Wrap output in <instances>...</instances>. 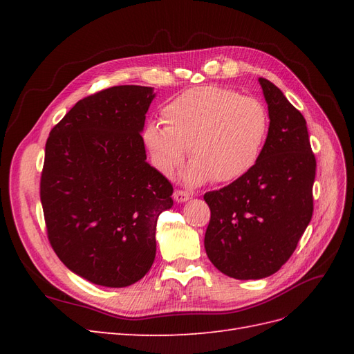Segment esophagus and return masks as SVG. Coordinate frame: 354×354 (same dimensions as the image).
<instances>
[{
  "label": "esophagus",
  "instance_id": "esophagus-1",
  "mask_svg": "<svg viewBox=\"0 0 354 354\" xmlns=\"http://www.w3.org/2000/svg\"><path fill=\"white\" fill-rule=\"evenodd\" d=\"M192 198V195L189 194V192H186V190H176L174 192V199H176V202H186V201H189Z\"/></svg>",
  "mask_w": 354,
  "mask_h": 354
}]
</instances>
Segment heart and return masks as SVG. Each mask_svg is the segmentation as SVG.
Listing matches in <instances>:
<instances>
[{"instance_id": "heart-1", "label": "heart", "mask_w": 354, "mask_h": 354, "mask_svg": "<svg viewBox=\"0 0 354 354\" xmlns=\"http://www.w3.org/2000/svg\"><path fill=\"white\" fill-rule=\"evenodd\" d=\"M149 121L143 140L153 165L171 174L187 153L194 159L183 178L201 185L234 181L259 162L269 134V113L255 97L220 85H202L181 93Z\"/></svg>"}]
</instances>
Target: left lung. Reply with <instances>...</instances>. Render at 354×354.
Instances as JSON below:
<instances>
[{"label":"left lung","mask_w":354,"mask_h":354,"mask_svg":"<svg viewBox=\"0 0 354 354\" xmlns=\"http://www.w3.org/2000/svg\"><path fill=\"white\" fill-rule=\"evenodd\" d=\"M269 108V134L259 162L220 190L211 209L205 251L234 279H263L289 260L313 214L316 158L301 112L273 82L259 78Z\"/></svg>","instance_id":"obj_1"}]
</instances>
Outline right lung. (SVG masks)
<instances>
[{
    "label": "right lung",
    "instance_id": "add662e5",
    "mask_svg": "<svg viewBox=\"0 0 354 354\" xmlns=\"http://www.w3.org/2000/svg\"><path fill=\"white\" fill-rule=\"evenodd\" d=\"M152 87L118 85L80 100L53 128L41 174L48 241L91 283L140 281L156 254V221L173 186L146 162L142 137Z\"/></svg>",
    "mask_w": 354,
    "mask_h": 354
}]
</instances>
